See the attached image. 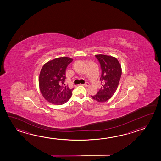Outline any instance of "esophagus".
Here are the masks:
<instances>
[{
    "instance_id": "1",
    "label": "esophagus",
    "mask_w": 161,
    "mask_h": 161,
    "mask_svg": "<svg viewBox=\"0 0 161 161\" xmlns=\"http://www.w3.org/2000/svg\"><path fill=\"white\" fill-rule=\"evenodd\" d=\"M82 85L84 86H89V82H85V84H82Z\"/></svg>"
}]
</instances>
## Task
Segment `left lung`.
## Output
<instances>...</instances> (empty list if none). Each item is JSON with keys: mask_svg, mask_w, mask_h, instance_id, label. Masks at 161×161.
Returning a JSON list of instances; mask_svg holds the SVG:
<instances>
[{"mask_svg": "<svg viewBox=\"0 0 161 161\" xmlns=\"http://www.w3.org/2000/svg\"><path fill=\"white\" fill-rule=\"evenodd\" d=\"M95 56L100 64L102 75L100 80L102 84L97 94L91 97L97 102H104L116 92L121 76V66L114 57L103 54Z\"/></svg>", "mask_w": 161, "mask_h": 161, "instance_id": "8db88e82", "label": "left lung"}]
</instances>
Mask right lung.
<instances>
[{
  "label": "right lung",
  "instance_id": "1",
  "mask_svg": "<svg viewBox=\"0 0 161 161\" xmlns=\"http://www.w3.org/2000/svg\"><path fill=\"white\" fill-rule=\"evenodd\" d=\"M73 59L63 57L48 61L42 66L39 84L40 92L46 100L53 104L66 103L72 94L73 89L64 84L66 69Z\"/></svg>",
  "mask_w": 161,
  "mask_h": 161
}]
</instances>
